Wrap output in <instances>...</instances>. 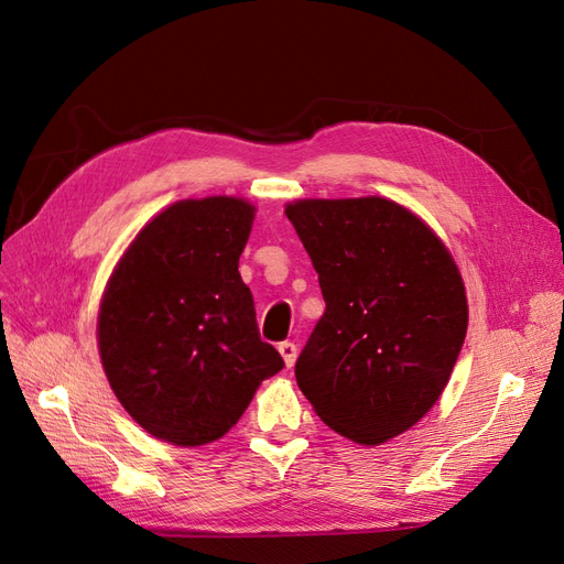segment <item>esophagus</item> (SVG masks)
I'll list each match as a JSON object with an SVG mask.
<instances>
[{
  "instance_id": "34e87169",
  "label": "esophagus",
  "mask_w": 564,
  "mask_h": 564,
  "mask_svg": "<svg viewBox=\"0 0 564 564\" xmlns=\"http://www.w3.org/2000/svg\"><path fill=\"white\" fill-rule=\"evenodd\" d=\"M296 352H299V348L292 344V340H284V344H280V355L284 357V365L286 367H294Z\"/></svg>"
}]
</instances>
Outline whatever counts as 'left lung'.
<instances>
[{
	"label": "left lung",
	"instance_id": "8db88e82",
	"mask_svg": "<svg viewBox=\"0 0 564 564\" xmlns=\"http://www.w3.org/2000/svg\"><path fill=\"white\" fill-rule=\"evenodd\" d=\"M324 315L296 360L317 416L360 445L404 433L445 390L468 329L466 289L435 232L383 197L289 204Z\"/></svg>",
	"mask_w": 564,
	"mask_h": 564
}]
</instances>
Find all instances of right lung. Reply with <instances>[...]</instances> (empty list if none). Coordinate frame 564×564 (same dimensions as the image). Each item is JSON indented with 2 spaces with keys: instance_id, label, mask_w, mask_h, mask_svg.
<instances>
[{
  "instance_id": "right-lung-1",
  "label": "right lung",
  "mask_w": 564,
  "mask_h": 564,
  "mask_svg": "<svg viewBox=\"0 0 564 564\" xmlns=\"http://www.w3.org/2000/svg\"><path fill=\"white\" fill-rule=\"evenodd\" d=\"M251 220L235 197L172 204L127 249L100 303L98 348L117 400L172 445L224 437L284 367L237 270Z\"/></svg>"
}]
</instances>
